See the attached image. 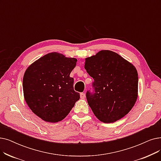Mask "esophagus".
<instances>
[{
	"instance_id": "34e87169",
	"label": "esophagus",
	"mask_w": 161,
	"mask_h": 161,
	"mask_svg": "<svg viewBox=\"0 0 161 161\" xmlns=\"http://www.w3.org/2000/svg\"><path fill=\"white\" fill-rule=\"evenodd\" d=\"M80 97H81V99H84V98L86 97V94L84 93H81Z\"/></svg>"
}]
</instances>
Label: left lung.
<instances>
[{
	"label": "left lung",
	"mask_w": 161,
	"mask_h": 161,
	"mask_svg": "<svg viewBox=\"0 0 161 161\" xmlns=\"http://www.w3.org/2000/svg\"><path fill=\"white\" fill-rule=\"evenodd\" d=\"M85 69L94 79L93 92L87 91L86 98L98 119L112 123L126 115L137 98L135 66L118 54L104 50L86 58Z\"/></svg>",
	"instance_id": "left-lung-1"
}]
</instances>
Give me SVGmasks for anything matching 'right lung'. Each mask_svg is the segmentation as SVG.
Returning <instances> with one entry per match:
<instances>
[{
    "label": "right lung",
    "mask_w": 161,
    "mask_h": 161,
    "mask_svg": "<svg viewBox=\"0 0 161 161\" xmlns=\"http://www.w3.org/2000/svg\"><path fill=\"white\" fill-rule=\"evenodd\" d=\"M76 62L74 58L51 53L27 68L23 78L25 100L42 120L61 121L80 99V93L74 90V78L69 77Z\"/></svg>",
    "instance_id": "right-lung-1"
}]
</instances>
